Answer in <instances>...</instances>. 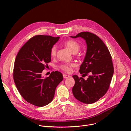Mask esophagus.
<instances>
[{"instance_id": "obj_1", "label": "esophagus", "mask_w": 131, "mask_h": 131, "mask_svg": "<svg viewBox=\"0 0 131 131\" xmlns=\"http://www.w3.org/2000/svg\"><path fill=\"white\" fill-rule=\"evenodd\" d=\"M70 77L69 75H68V74H63V77L64 78L66 79V78H68Z\"/></svg>"}]
</instances>
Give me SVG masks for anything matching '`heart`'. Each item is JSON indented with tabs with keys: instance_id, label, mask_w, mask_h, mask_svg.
<instances>
[{
	"instance_id": "obj_1",
	"label": "heart",
	"mask_w": 131,
	"mask_h": 131,
	"mask_svg": "<svg viewBox=\"0 0 131 131\" xmlns=\"http://www.w3.org/2000/svg\"><path fill=\"white\" fill-rule=\"evenodd\" d=\"M65 46L67 47V48L73 54H75L78 52L80 48V45L76 41L73 40H69L66 41L64 43ZM57 46H54L52 47L51 50V55L52 57H55L56 54H57ZM74 64L73 63L68 64H63L61 66V68L63 70L69 72L71 70V67H73Z\"/></svg>"
}]
</instances>
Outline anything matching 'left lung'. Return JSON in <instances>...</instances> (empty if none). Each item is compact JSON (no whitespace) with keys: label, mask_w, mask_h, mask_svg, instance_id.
Listing matches in <instances>:
<instances>
[{"label":"left lung","mask_w":131,"mask_h":131,"mask_svg":"<svg viewBox=\"0 0 131 131\" xmlns=\"http://www.w3.org/2000/svg\"><path fill=\"white\" fill-rule=\"evenodd\" d=\"M72 38L81 37L86 44V52L79 72L84 76L90 74L85 80L77 75L72 77L75 83L72 91L74 97L84 104H92L102 97L108 91L114 74L110 53L98 36L89 32H81Z\"/></svg>","instance_id":"left-lung-1"}]
</instances>
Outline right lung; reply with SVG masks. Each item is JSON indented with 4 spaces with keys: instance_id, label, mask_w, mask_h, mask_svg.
Here are the masks:
<instances>
[{
    "instance_id": "obj_1",
    "label": "right lung",
    "mask_w": 131,
    "mask_h": 131,
    "mask_svg": "<svg viewBox=\"0 0 131 131\" xmlns=\"http://www.w3.org/2000/svg\"><path fill=\"white\" fill-rule=\"evenodd\" d=\"M60 37L37 35L30 38L17 53L14 62L13 79L16 86L28 103L43 107L51 103L56 88L63 80L59 71L48 77H42L46 64L51 62V50Z\"/></svg>"
}]
</instances>
